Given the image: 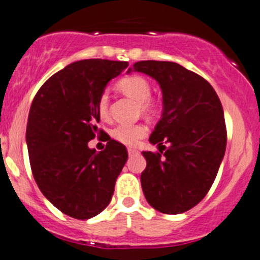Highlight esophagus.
<instances>
[{
	"label": "esophagus",
	"mask_w": 260,
	"mask_h": 260,
	"mask_svg": "<svg viewBox=\"0 0 260 260\" xmlns=\"http://www.w3.org/2000/svg\"><path fill=\"white\" fill-rule=\"evenodd\" d=\"M136 153H138L137 150H135V148H128V155L133 156V155H136Z\"/></svg>",
	"instance_id": "34e87169"
}]
</instances>
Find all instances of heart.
Returning <instances> with one entry per match:
<instances>
[{
  "instance_id": "1",
  "label": "heart",
  "mask_w": 260,
  "mask_h": 260,
  "mask_svg": "<svg viewBox=\"0 0 260 260\" xmlns=\"http://www.w3.org/2000/svg\"><path fill=\"white\" fill-rule=\"evenodd\" d=\"M118 86L129 96L135 98L140 102V108L145 113L155 112L156 104L151 99V85L145 77L140 75H132V76L124 77L118 82ZM108 105H109V98L107 92H103L98 100V113L102 118L108 117ZM148 132L147 125L143 123H136V124H122L115 125L112 129V137L118 142L125 146H136L138 141L142 140Z\"/></svg>"
}]
</instances>
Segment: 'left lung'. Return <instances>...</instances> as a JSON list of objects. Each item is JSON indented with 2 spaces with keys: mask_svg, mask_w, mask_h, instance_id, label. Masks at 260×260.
I'll return each mask as SVG.
<instances>
[{
  "mask_svg": "<svg viewBox=\"0 0 260 260\" xmlns=\"http://www.w3.org/2000/svg\"><path fill=\"white\" fill-rule=\"evenodd\" d=\"M133 70L155 79L162 90V117L150 137L160 152H142L147 161L141 174L143 194L158 212H186L206 197L225 155L222 105L210 82L178 63L141 60Z\"/></svg>",
  "mask_w": 260,
  "mask_h": 260,
  "instance_id": "left-lung-1",
  "label": "left lung"
}]
</instances>
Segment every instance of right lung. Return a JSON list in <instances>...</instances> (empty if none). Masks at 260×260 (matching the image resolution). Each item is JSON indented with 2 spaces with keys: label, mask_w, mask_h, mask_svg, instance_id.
I'll list each match as a JSON object with an SVG mask.
<instances>
[{
  "label": "right lung",
  "mask_w": 260,
  "mask_h": 260,
  "mask_svg": "<svg viewBox=\"0 0 260 260\" xmlns=\"http://www.w3.org/2000/svg\"><path fill=\"white\" fill-rule=\"evenodd\" d=\"M128 62L84 59L44 82L31 103L26 145L32 175L44 197L77 220L99 215L110 203L127 148L108 137L104 151L89 149L100 115L98 100ZM101 136V137H102Z\"/></svg>",
  "instance_id": "obj_1"
}]
</instances>
